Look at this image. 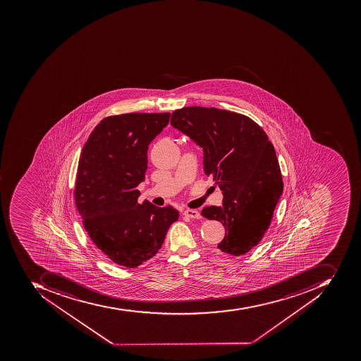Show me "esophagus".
Returning a JSON list of instances; mask_svg holds the SVG:
<instances>
[{
  "mask_svg": "<svg viewBox=\"0 0 361 361\" xmlns=\"http://www.w3.org/2000/svg\"><path fill=\"white\" fill-rule=\"evenodd\" d=\"M184 215H187V216L191 219H201V214H200L199 211L192 210V209H187V210L184 211Z\"/></svg>",
  "mask_w": 361,
  "mask_h": 361,
  "instance_id": "esophagus-1",
  "label": "esophagus"
}]
</instances>
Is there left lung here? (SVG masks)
<instances>
[{"instance_id":"8db88e82","label":"left lung","mask_w":361,"mask_h":361,"mask_svg":"<svg viewBox=\"0 0 361 361\" xmlns=\"http://www.w3.org/2000/svg\"><path fill=\"white\" fill-rule=\"evenodd\" d=\"M171 125L203 149L204 173L222 190V207L201 212L224 225L218 247L235 256L251 251L269 228L284 188L265 131L247 116L199 106L173 111Z\"/></svg>"}]
</instances>
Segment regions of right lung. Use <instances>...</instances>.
<instances>
[{
  "label": "right lung",
  "mask_w": 361,
  "mask_h": 361,
  "mask_svg": "<svg viewBox=\"0 0 361 361\" xmlns=\"http://www.w3.org/2000/svg\"><path fill=\"white\" fill-rule=\"evenodd\" d=\"M169 119L170 113L110 116L80 154L74 197L85 230L110 261L128 269L156 255L179 218L171 205L139 204L136 189L145 181L149 143Z\"/></svg>",
  "instance_id": "1"
}]
</instances>
